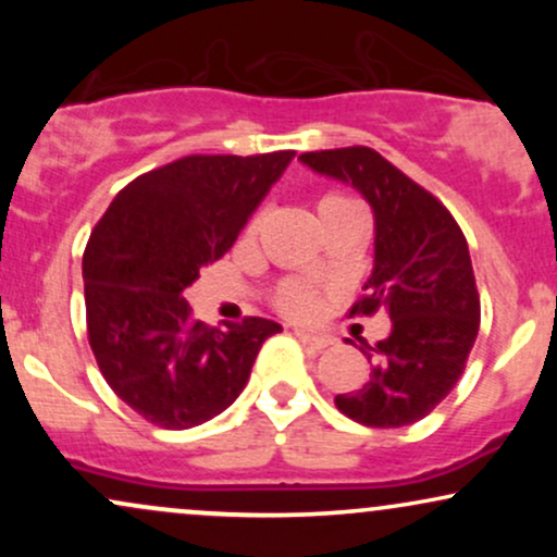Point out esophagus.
<instances>
[{
    "label": "esophagus",
    "instance_id": "esophagus-1",
    "mask_svg": "<svg viewBox=\"0 0 557 557\" xmlns=\"http://www.w3.org/2000/svg\"><path fill=\"white\" fill-rule=\"evenodd\" d=\"M296 337L304 345H309V348H327V345H332V337L330 335H322V332H309V330H296Z\"/></svg>",
    "mask_w": 557,
    "mask_h": 557
}]
</instances>
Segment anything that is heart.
Instances as JSON below:
<instances>
[{
    "label": "heart",
    "mask_w": 557,
    "mask_h": 557,
    "mask_svg": "<svg viewBox=\"0 0 557 557\" xmlns=\"http://www.w3.org/2000/svg\"><path fill=\"white\" fill-rule=\"evenodd\" d=\"M343 203H350V201L341 194H324L317 201V212H319V216H324V214L335 212V209L343 207ZM253 227H257V222H251V225H248V233H253ZM319 298H322L319 296V287L300 283V280H285V283H280L277 290H274V306H277V309L290 319L314 317L319 309Z\"/></svg>",
    "instance_id": "b5f03b06"
}]
</instances>
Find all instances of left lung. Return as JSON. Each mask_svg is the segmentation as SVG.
Wrapping results in <instances>:
<instances>
[{"label": "left lung", "instance_id": "8db88e82", "mask_svg": "<svg viewBox=\"0 0 557 557\" xmlns=\"http://www.w3.org/2000/svg\"><path fill=\"white\" fill-rule=\"evenodd\" d=\"M300 162L350 183L374 212V270L350 317L389 314L367 345L372 374L335 398L348 419L393 430L424 419L461 380L479 332V293L463 230L445 203L369 146L306 151Z\"/></svg>", "mask_w": 557, "mask_h": 557}]
</instances>
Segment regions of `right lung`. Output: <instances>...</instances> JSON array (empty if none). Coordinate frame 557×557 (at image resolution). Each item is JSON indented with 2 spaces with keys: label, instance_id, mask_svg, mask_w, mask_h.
Here are the masks:
<instances>
[{
  "label": "right lung",
  "instance_id": "right-lung-1",
  "mask_svg": "<svg viewBox=\"0 0 557 557\" xmlns=\"http://www.w3.org/2000/svg\"><path fill=\"white\" fill-rule=\"evenodd\" d=\"M296 151L194 154L127 183L83 253L88 343L107 385L164 430L214 419L246 387L277 322L225 330L190 314L183 290L222 259Z\"/></svg>",
  "mask_w": 557,
  "mask_h": 557
}]
</instances>
